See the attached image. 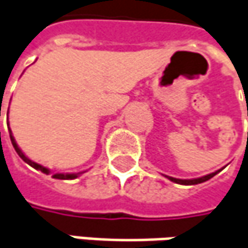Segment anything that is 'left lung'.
<instances>
[{"label":"left lung","mask_w":248,"mask_h":248,"mask_svg":"<svg viewBox=\"0 0 248 248\" xmlns=\"http://www.w3.org/2000/svg\"><path fill=\"white\" fill-rule=\"evenodd\" d=\"M217 171H219V170H217ZM217 171H215V173H211V174L204 176V177H200V179H192V180L174 179V177H169V176H166V177L170 180V181H173V183H177V184H184V186H194V184H200V183H204V181H206V180L212 179L215 174H217Z\"/></svg>","instance_id":"8db88e82"}]
</instances>
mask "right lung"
<instances>
[{"mask_svg": "<svg viewBox=\"0 0 248 248\" xmlns=\"http://www.w3.org/2000/svg\"><path fill=\"white\" fill-rule=\"evenodd\" d=\"M0 111H1V107H0ZM1 116V113H0ZM9 128V127H8ZM9 137H11V142L14 145V148H15V151H16V154L20 156V159L23 160V162H26L28 165H31V167H34L36 170H40V171H43L44 174H50V170L47 169V167L42 166V165H39V163H34V162H31V159L28 157V156H25V154L19 149L18 143L15 141V138L12 137V132L9 134ZM81 173H77V174H62V173H56V174H53V179H58V180H72V179H77L78 176H79Z\"/></svg>", "mask_w": 248, "mask_h": 248, "instance_id": "add662e5", "label": "right lung"}]
</instances>
